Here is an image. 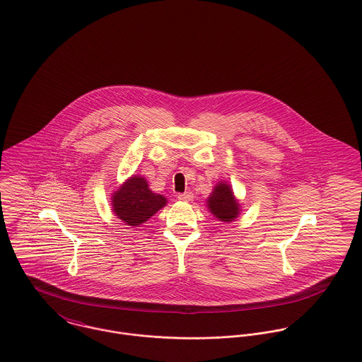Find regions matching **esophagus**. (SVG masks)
<instances>
[{"mask_svg": "<svg viewBox=\"0 0 362 362\" xmlns=\"http://www.w3.org/2000/svg\"><path fill=\"white\" fill-rule=\"evenodd\" d=\"M180 201H185V202H188V201H191L192 198H194V195L191 194V192H184V194H178V197H177Z\"/></svg>", "mask_w": 362, "mask_h": 362, "instance_id": "obj_1", "label": "esophagus"}]
</instances>
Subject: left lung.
I'll use <instances>...</instances> for the list:
<instances>
[{
    "label": "left lung",
    "instance_id": "8db88e82",
    "mask_svg": "<svg viewBox=\"0 0 362 362\" xmlns=\"http://www.w3.org/2000/svg\"><path fill=\"white\" fill-rule=\"evenodd\" d=\"M207 206L221 221H233L240 213V205L237 204L230 185L224 182H220L213 189L210 198L207 199Z\"/></svg>",
    "mask_w": 362,
    "mask_h": 362
}]
</instances>
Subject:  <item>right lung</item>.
Listing matches in <instances>:
<instances>
[{
	"label": "right lung",
	"instance_id": "add662e5",
	"mask_svg": "<svg viewBox=\"0 0 362 362\" xmlns=\"http://www.w3.org/2000/svg\"><path fill=\"white\" fill-rule=\"evenodd\" d=\"M167 204L165 198L153 194L145 178L131 177L114 195L112 210L128 226L145 223L157 210Z\"/></svg>",
	"mask_w": 362,
	"mask_h": 362
}]
</instances>
